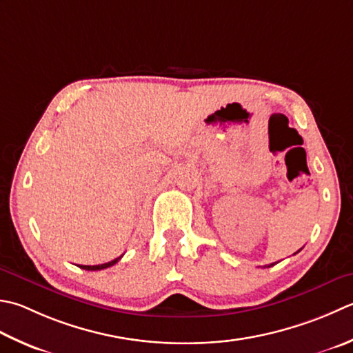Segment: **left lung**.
<instances>
[{
    "label": "left lung",
    "mask_w": 353,
    "mask_h": 353,
    "mask_svg": "<svg viewBox=\"0 0 353 353\" xmlns=\"http://www.w3.org/2000/svg\"><path fill=\"white\" fill-rule=\"evenodd\" d=\"M269 266H274V265H269ZM269 266H265V268H269Z\"/></svg>",
    "instance_id": "1"
}]
</instances>
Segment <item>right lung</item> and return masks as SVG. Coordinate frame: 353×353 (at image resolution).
<instances>
[{"mask_svg":"<svg viewBox=\"0 0 353 353\" xmlns=\"http://www.w3.org/2000/svg\"><path fill=\"white\" fill-rule=\"evenodd\" d=\"M121 257H122V255H121ZM121 257H117V259H114V260H112V261H108V263H103V265H94V266H85V265H81L79 268H81V269H85V271H99V269H105V268H110V266L116 265L117 261L121 260Z\"/></svg>","mask_w":353,"mask_h":353,"instance_id":"obj_1","label":"right lung"}]
</instances>
